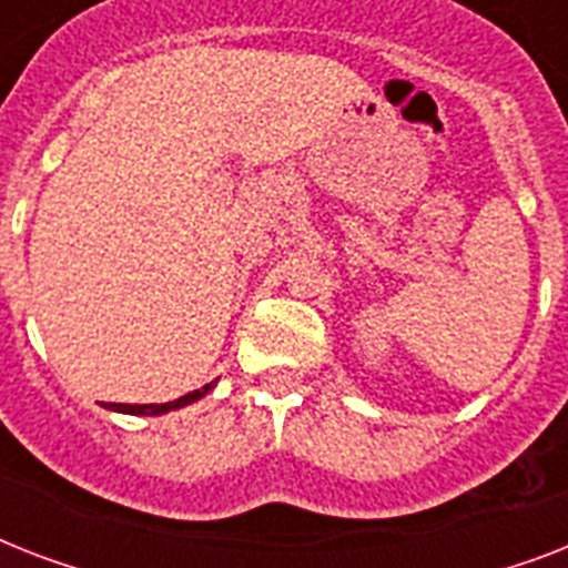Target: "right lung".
Here are the masks:
<instances>
[{"label":"right lung","mask_w":568,"mask_h":568,"mask_svg":"<svg viewBox=\"0 0 568 568\" xmlns=\"http://www.w3.org/2000/svg\"><path fill=\"white\" fill-rule=\"evenodd\" d=\"M209 388H212V383L203 388H196V392H189V395L176 397V400H171V404H109V409H118V413H129V415H162V413H171V409H180V406L194 404L196 397L209 395Z\"/></svg>","instance_id":"1"}]
</instances>
